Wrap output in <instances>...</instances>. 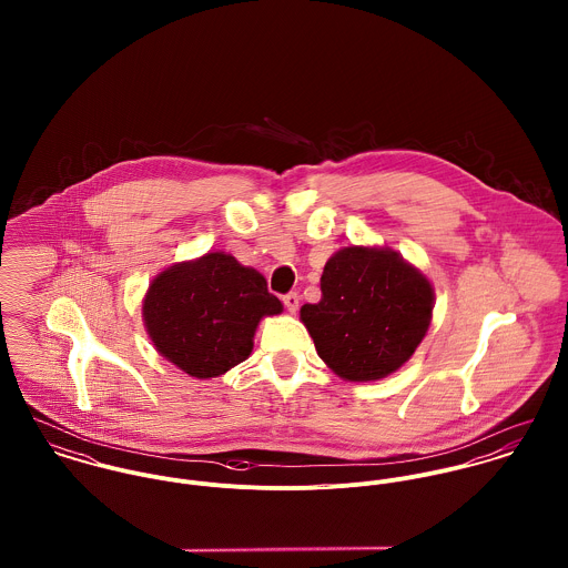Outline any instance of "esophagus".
Wrapping results in <instances>:
<instances>
[{"label": "esophagus", "instance_id": "34e87169", "mask_svg": "<svg viewBox=\"0 0 568 568\" xmlns=\"http://www.w3.org/2000/svg\"><path fill=\"white\" fill-rule=\"evenodd\" d=\"M282 302H284V306H286V311H288V313H295V311L300 308V295H297V293H288V295H284V297H282Z\"/></svg>", "mask_w": 568, "mask_h": 568}]
</instances>
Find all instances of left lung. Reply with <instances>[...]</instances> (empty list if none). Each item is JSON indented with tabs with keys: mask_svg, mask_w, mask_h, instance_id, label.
Masks as SVG:
<instances>
[{
	"mask_svg": "<svg viewBox=\"0 0 568 568\" xmlns=\"http://www.w3.org/2000/svg\"><path fill=\"white\" fill-rule=\"evenodd\" d=\"M322 302L302 306L317 354L345 381H378L405 365L433 313L428 280L389 248L345 246L325 262Z\"/></svg>",
	"mask_w": 568,
	"mask_h": 568,
	"instance_id": "obj_1",
	"label": "left lung"
}]
</instances>
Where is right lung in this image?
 <instances>
[{
  "instance_id": "add662e5",
  "label": "right lung",
  "mask_w": 568,
  "mask_h": 568,
  "mask_svg": "<svg viewBox=\"0 0 568 568\" xmlns=\"http://www.w3.org/2000/svg\"><path fill=\"white\" fill-rule=\"evenodd\" d=\"M277 313L282 302L266 280L221 251L163 271L144 300L155 347L194 378H214L243 363L257 322Z\"/></svg>"
}]
</instances>
